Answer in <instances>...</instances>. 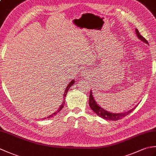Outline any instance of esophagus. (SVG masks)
Instances as JSON below:
<instances>
[{
    "instance_id": "34e87169",
    "label": "esophagus",
    "mask_w": 156,
    "mask_h": 156,
    "mask_svg": "<svg viewBox=\"0 0 156 156\" xmlns=\"http://www.w3.org/2000/svg\"><path fill=\"white\" fill-rule=\"evenodd\" d=\"M81 73H82V74L83 76H87L88 75V72L86 70H82Z\"/></svg>"
}]
</instances>
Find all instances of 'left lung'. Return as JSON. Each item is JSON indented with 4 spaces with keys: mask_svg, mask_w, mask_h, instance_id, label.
Instances as JSON below:
<instances>
[{
    "mask_svg": "<svg viewBox=\"0 0 156 156\" xmlns=\"http://www.w3.org/2000/svg\"><path fill=\"white\" fill-rule=\"evenodd\" d=\"M135 32H136V35L137 36L138 39H140L141 41L145 43V44H148L147 41L143 37V36H141V35H140V32H139V31L137 29H135ZM89 105H90V107L92 110L98 116H99V117L102 119H105L106 120H108V121H117L125 117V116H127V115L130 113V112L133 111L137 106V105L135 106V107H133L132 109H130V110L128 111L121 112V113H113V112H108L107 110H105V108L101 107L98 104H97V102H96L93 95H92V90H90V96H89Z\"/></svg>",
    "mask_w": 156,
    "mask_h": 156,
    "instance_id": "8db88e82",
    "label": "left lung"
}]
</instances>
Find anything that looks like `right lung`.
<instances>
[{"instance_id": "add662e5", "label": "right lung", "mask_w": 156, "mask_h": 156, "mask_svg": "<svg viewBox=\"0 0 156 156\" xmlns=\"http://www.w3.org/2000/svg\"><path fill=\"white\" fill-rule=\"evenodd\" d=\"M74 82H75V80H72L70 82H69V83L68 84V85L67 86V87H66V90H65V91H64V99H63V101H62V105H60V107H59V108L58 109L57 111H56L55 112H54V113L53 114H51V115H49V116H48V117H47L48 119H49V118H51V117H54V116H55V115H57L58 112L60 111L63 108V107H64V104H65V97H66V94H67V93H68V90H69V88H70L73 85V84H74ZM46 118H44L43 119H45Z\"/></svg>"}]
</instances>
